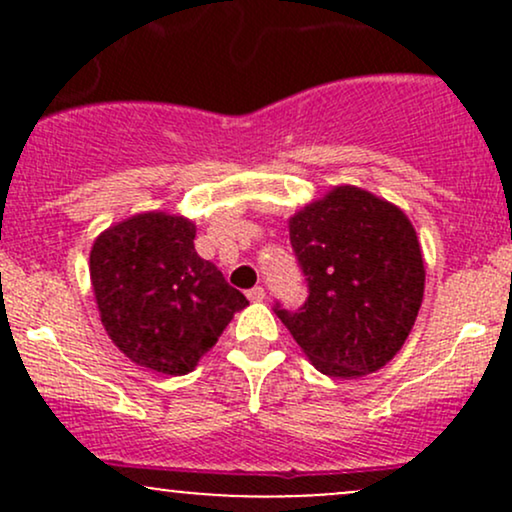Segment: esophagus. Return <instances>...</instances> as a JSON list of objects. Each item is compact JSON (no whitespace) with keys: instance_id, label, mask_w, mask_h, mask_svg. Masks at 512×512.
<instances>
[{"instance_id":"obj_1","label":"esophagus","mask_w":512,"mask_h":512,"mask_svg":"<svg viewBox=\"0 0 512 512\" xmlns=\"http://www.w3.org/2000/svg\"><path fill=\"white\" fill-rule=\"evenodd\" d=\"M248 298H250L252 303L264 301V289H262V286H255V289H250V291H248Z\"/></svg>"}]
</instances>
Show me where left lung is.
Segmentation results:
<instances>
[{
  "mask_svg": "<svg viewBox=\"0 0 512 512\" xmlns=\"http://www.w3.org/2000/svg\"><path fill=\"white\" fill-rule=\"evenodd\" d=\"M308 284L298 310L274 305L305 356L330 378H361L402 349L424 301V257L402 209L344 185L289 221Z\"/></svg>",
  "mask_w": 512,
  "mask_h": 512,
  "instance_id": "left-lung-1",
  "label": "left lung"
}]
</instances>
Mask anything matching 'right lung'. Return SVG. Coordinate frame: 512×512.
I'll list each match as a JSON object with an SVG mask.
<instances>
[{"mask_svg":"<svg viewBox=\"0 0 512 512\" xmlns=\"http://www.w3.org/2000/svg\"><path fill=\"white\" fill-rule=\"evenodd\" d=\"M101 322L137 366L185 375L219 342L248 298L195 250V223L137 214L110 226L91 248Z\"/></svg>","mask_w":512,"mask_h":512,"instance_id":"obj_1","label":"right lung"}]
</instances>
